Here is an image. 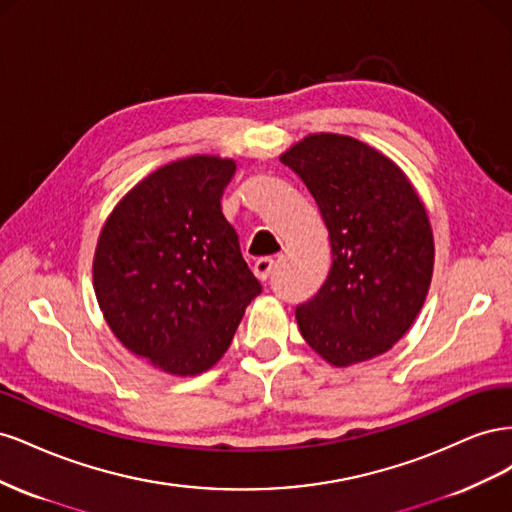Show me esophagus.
I'll list each match as a JSON object with an SVG mask.
<instances>
[{
  "instance_id": "esophagus-1",
  "label": "esophagus",
  "mask_w": 512,
  "mask_h": 512,
  "mask_svg": "<svg viewBox=\"0 0 512 512\" xmlns=\"http://www.w3.org/2000/svg\"><path fill=\"white\" fill-rule=\"evenodd\" d=\"M273 269H275V260L273 258H258L254 262V275L258 277V280H262V282L269 280Z\"/></svg>"
}]
</instances>
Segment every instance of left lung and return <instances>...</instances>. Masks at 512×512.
<instances>
[{"label": "left lung", "mask_w": 512, "mask_h": 512, "mask_svg": "<svg viewBox=\"0 0 512 512\" xmlns=\"http://www.w3.org/2000/svg\"><path fill=\"white\" fill-rule=\"evenodd\" d=\"M280 160L312 192L333 265L297 307L299 331L324 361L348 367L391 350L425 303L433 230L421 196L391 158L344 134H307Z\"/></svg>", "instance_id": "1"}]
</instances>
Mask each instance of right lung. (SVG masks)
Returning a JSON list of instances; mask_svg holds the SVG:
<instances>
[{
	"instance_id": "1",
	"label": "right lung",
	"mask_w": 512,
	"mask_h": 512,
	"mask_svg": "<svg viewBox=\"0 0 512 512\" xmlns=\"http://www.w3.org/2000/svg\"><path fill=\"white\" fill-rule=\"evenodd\" d=\"M237 162L190 156L153 170L108 215L94 254L104 320L132 354L196 376L228 350L260 284L220 198Z\"/></svg>"
}]
</instances>
